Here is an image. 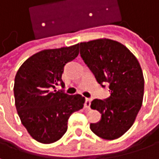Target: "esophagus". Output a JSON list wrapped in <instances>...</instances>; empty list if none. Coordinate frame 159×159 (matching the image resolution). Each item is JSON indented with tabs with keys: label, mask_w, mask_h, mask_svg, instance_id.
<instances>
[{
	"label": "esophagus",
	"mask_w": 159,
	"mask_h": 159,
	"mask_svg": "<svg viewBox=\"0 0 159 159\" xmlns=\"http://www.w3.org/2000/svg\"><path fill=\"white\" fill-rule=\"evenodd\" d=\"M90 103H91V99H90V98H86V99H85V103H84L85 108H87V109H90Z\"/></svg>",
	"instance_id": "esophagus-1"
}]
</instances>
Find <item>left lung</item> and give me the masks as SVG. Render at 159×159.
I'll use <instances>...</instances> for the list:
<instances>
[{"label":"left lung","instance_id":"1","mask_svg":"<svg viewBox=\"0 0 159 159\" xmlns=\"http://www.w3.org/2000/svg\"><path fill=\"white\" fill-rule=\"evenodd\" d=\"M80 54L102 87L109 84L110 97L94 99L91 109L101 113V120L90 123L91 131L106 140L123 135L134 124L141 109L144 79L139 62L124 45L108 39L78 44Z\"/></svg>","mask_w":159,"mask_h":159}]
</instances>
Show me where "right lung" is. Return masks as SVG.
<instances>
[{
	"label": "right lung",
	"instance_id": "1",
	"mask_svg": "<svg viewBox=\"0 0 159 159\" xmlns=\"http://www.w3.org/2000/svg\"><path fill=\"white\" fill-rule=\"evenodd\" d=\"M78 44L69 47L46 49L28 58L15 77L16 111L30 136L41 143L60 140L68 129L69 116L84 107L85 98L57 90L65 84L64 66L79 53Z\"/></svg>",
	"mask_w": 159,
	"mask_h": 159
}]
</instances>
